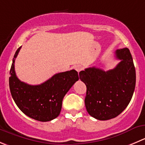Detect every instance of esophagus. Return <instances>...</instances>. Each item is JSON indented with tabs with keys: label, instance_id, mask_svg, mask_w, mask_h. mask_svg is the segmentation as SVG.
I'll return each instance as SVG.
<instances>
[{
	"label": "esophagus",
	"instance_id": "esophagus-1",
	"mask_svg": "<svg viewBox=\"0 0 145 145\" xmlns=\"http://www.w3.org/2000/svg\"><path fill=\"white\" fill-rule=\"evenodd\" d=\"M75 70H76L77 72H78V73H79L80 72L81 70H82V66H80V65H76V66H75Z\"/></svg>",
	"mask_w": 145,
	"mask_h": 145
}]
</instances>
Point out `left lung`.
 <instances>
[{"mask_svg":"<svg viewBox=\"0 0 145 145\" xmlns=\"http://www.w3.org/2000/svg\"><path fill=\"white\" fill-rule=\"evenodd\" d=\"M115 57L120 62L114 69L104 71L92 67L79 72L87 87V111L99 120L118 116L129 105L135 88V67L129 50H117Z\"/></svg>","mask_w":145,"mask_h":145,"instance_id":"8db88e82","label":"left lung"}]
</instances>
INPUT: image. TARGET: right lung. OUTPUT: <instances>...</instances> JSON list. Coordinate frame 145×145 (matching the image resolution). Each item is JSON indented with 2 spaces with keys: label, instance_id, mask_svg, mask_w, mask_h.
Instances as JSON below:
<instances>
[{
  "label": "right lung",
  "instance_id": "right-lung-1",
  "mask_svg": "<svg viewBox=\"0 0 145 145\" xmlns=\"http://www.w3.org/2000/svg\"><path fill=\"white\" fill-rule=\"evenodd\" d=\"M21 47L16 50L10 70V93L18 108L29 118L48 122L60 115L64 96L79 80L75 70L60 72L43 83L30 85L21 82L15 72V60Z\"/></svg>",
  "mask_w": 145,
  "mask_h": 145
}]
</instances>
